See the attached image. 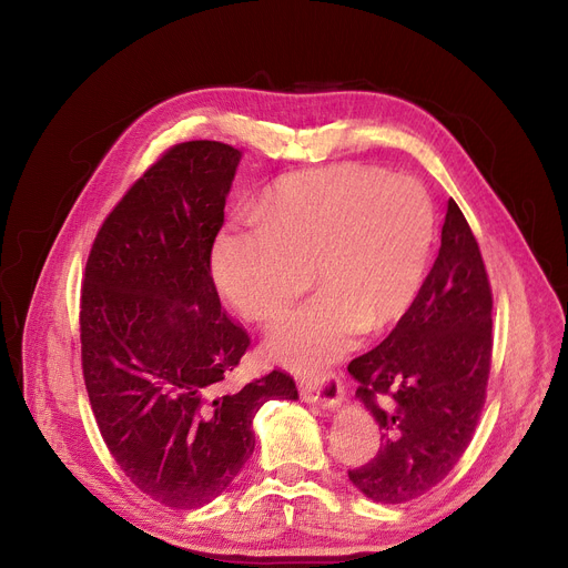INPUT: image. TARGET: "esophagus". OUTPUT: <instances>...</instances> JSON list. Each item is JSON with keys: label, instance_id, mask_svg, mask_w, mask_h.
I'll return each instance as SVG.
<instances>
[{"label": "esophagus", "instance_id": "obj_1", "mask_svg": "<svg viewBox=\"0 0 568 568\" xmlns=\"http://www.w3.org/2000/svg\"><path fill=\"white\" fill-rule=\"evenodd\" d=\"M298 395L304 402H315L324 408H333L345 397L343 379L335 372H324L315 379H306L298 384Z\"/></svg>", "mask_w": 568, "mask_h": 568}]
</instances>
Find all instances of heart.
Segmentation results:
<instances>
[{"mask_svg": "<svg viewBox=\"0 0 568 568\" xmlns=\"http://www.w3.org/2000/svg\"><path fill=\"white\" fill-rule=\"evenodd\" d=\"M260 221L219 233L214 281L237 315L270 324L313 274L320 292L274 328L270 352L315 372L343 356L361 331H384L410 308L436 216L415 178L345 162L276 180L260 201Z\"/></svg>", "mask_w": 568, "mask_h": 568, "instance_id": "1", "label": "heart"}]
</instances>
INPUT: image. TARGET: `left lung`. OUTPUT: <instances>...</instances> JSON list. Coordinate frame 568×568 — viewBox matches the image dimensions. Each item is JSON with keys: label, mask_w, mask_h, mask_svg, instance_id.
Returning a JSON list of instances; mask_svg holds the SVG:
<instances>
[{"label": "left lung", "mask_w": 568, "mask_h": 568, "mask_svg": "<svg viewBox=\"0 0 568 568\" xmlns=\"http://www.w3.org/2000/svg\"><path fill=\"white\" fill-rule=\"evenodd\" d=\"M494 294L479 244L447 201L440 248L418 296L379 347L347 369L382 429V447L349 470L384 505L420 498L464 457L486 402Z\"/></svg>", "instance_id": "1"}]
</instances>
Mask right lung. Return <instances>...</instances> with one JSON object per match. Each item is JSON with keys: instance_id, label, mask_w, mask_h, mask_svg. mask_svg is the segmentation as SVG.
I'll return each mask as SVG.
<instances>
[{"instance_id": "add662e5", "label": "right lung", "mask_w": 568, "mask_h": 568, "mask_svg": "<svg viewBox=\"0 0 568 568\" xmlns=\"http://www.w3.org/2000/svg\"><path fill=\"white\" fill-rule=\"evenodd\" d=\"M242 153L171 145L93 240L82 285V372L98 429L130 481L173 509L223 494L253 455V415L296 399L272 369L229 393L251 337L221 311L212 246Z\"/></svg>"}]
</instances>
